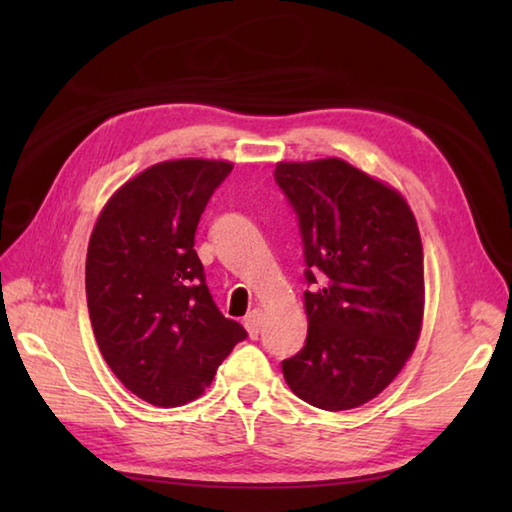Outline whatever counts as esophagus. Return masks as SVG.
<instances>
[{
	"mask_svg": "<svg viewBox=\"0 0 512 512\" xmlns=\"http://www.w3.org/2000/svg\"><path fill=\"white\" fill-rule=\"evenodd\" d=\"M244 328L248 330V336L250 339H257L259 336V328H262V310H253L248 312L244 317Z\"/></svg>",
	"mask_w": 512,
	"mask_h": 512,
	"instance_id": "34e87169",
	"label": "esophagus"
}]
</instances>
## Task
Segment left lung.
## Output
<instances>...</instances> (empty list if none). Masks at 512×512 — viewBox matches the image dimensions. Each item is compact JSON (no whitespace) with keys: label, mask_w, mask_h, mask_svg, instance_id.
<instances>
[{"label":"left lung","mask_w":512,"mask_h":512,"mask_svg":"<svg viewBox=\"0 0 512 512\" xmlns=\"http://www.w3.org/2000/svg\"><path fill=\"white\" fill-rule=\"evenodd\" d=\"M299 220L306 345L281 363L308 405L343 411L376 398L407 363L424 312L422 242L402 195L339 158L279 162Z\"/></svg>","instance_id":"1"}]
</instances>
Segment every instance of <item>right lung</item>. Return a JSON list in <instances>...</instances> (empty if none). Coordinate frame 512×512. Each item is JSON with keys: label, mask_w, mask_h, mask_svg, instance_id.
I'll return each instance as SVG.
<instances>
[{"label": "right lung", "mask_w": 512, "mask_h": 512, "mask_svg": "<svg viewBox=\"0 0 512 512\" xmlns=\"http://www.w3.org/2000/svg\"><path fill=\"white\" fill-rule=\"evenodd\" d=\"M222 160H169L105 204L90 237L85 295L92 330L121 383L156 407L198 398L246 330L217 310L195 253Z\"/></svg>", "instance_id": "add662e5"}]
</instances>
